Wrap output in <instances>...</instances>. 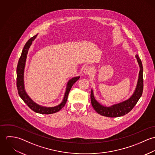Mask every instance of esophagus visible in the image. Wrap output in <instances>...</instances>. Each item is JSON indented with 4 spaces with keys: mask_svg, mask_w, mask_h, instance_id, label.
<instances>
[{
    "mask_svg": "<svg viewBox=\"0 0 155 155\" xmlns=\"http://www.w3.org/2000/svg\"><path fill=\"white\" fill-rule=\"evenodd\" d=\"M92 71V69L91 67L89 66L85 67L84 69V73L85 75H88Z\"/></svg>",
    "mask_w": 155,
    "mask_h": 155,
    "instance_id": "obj_1",
    "label": "esophagus"
}]
</instances>
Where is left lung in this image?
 <instances>
[{"label": "left lung", "instance_id": "left-lung-1", "mask_svg": "<svg viewBox=\"0 0 155 155\" xmlns=\"http://www.w3.org/2000/svg\"><path fill=\"white\" fill-rule=\"evenodd\" d=\"M135 58L140 67L138 79L135 91L133 92V95L128 99L119 103L113 104L110 106H104L96 100L94 95L93 90L92 89H91V104L94 109L98 114L110 117H116L125 115L133 109L141 97L143 90V68L141 61L138 55H136Z\"/></svg>", "mask_w": 155, "mask_h": 155}]
</instances>
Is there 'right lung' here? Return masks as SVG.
Listing matches in <instances>:
<instances>
[{"instance_id":"right-lung-1","label":"right lung","mask_w":155,"mask_h":155,"mask_svg":"<svg viewBox=\"0 0 155 155\" xmlns=\"http://www.w3.org/2000/svg\"><path fill=\"white\" fill-rule=\"evenodd\" d=\"M38 35L34 36L31 38H30L24 45V47L22 51V53L21 57L19 59L17 67V87L18 92L20 97L24 101V102L32 110L36 113H41V114H52L60 110L66 104L67 97L69 94V92L71 88L73 85L79 79L80 76H76L71 79H70L67 84L66 91L64 93V95L63 99V101L58 105L54 107H45L39 105L36 103L35 101L32 100V99L27 94L25 87H24V68L25 66V62L27 59V55L28 54V49L30 46L32 44L33 41L36 38Z\"/></svg>"}]
</instances>
